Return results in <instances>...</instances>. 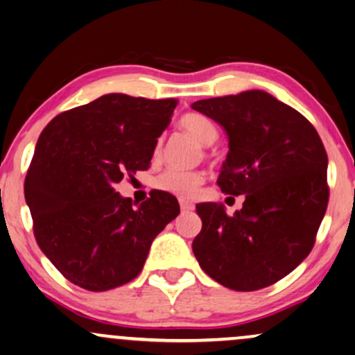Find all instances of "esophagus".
<instances>
[{"instance_id": "34e87169", "label": "esophagus", "mask_w": 355, "mask_h": 355, "mask_svg": "<svg viewBox=\"0 0 355 355\" xmlns=\"http://www.w3.org/2000/svg\"><path fill=\"white\" fill-rule=\"evenodd\" d=\"M180 207H182V211H183V212H188V211H193V209H195V205H193V202H190V201L180 200Z\"/></svg>"}]
</instances>
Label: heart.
Listing matches in <instances>:
<instances>
[{"instance_id":"b5f03b06","label":"heart","mask_w":355,"mask_h":355,"mask_svg":"<svg viewBox=\"0 0 355 355\" xmlns=\"http://www.w3.org/2000/svg\"><path fill=\"white\" fill-rule=\"evenodd\" d=\"M182 130L191 136L198 144L211 146L217 139V128L209 118L200 115V113H188L180 120ZM160 153V143L155 146V155ZM205 183V173L202 172H180V170H167L159 175L155 180V187L168 195L178 198H190L200 190Z\"/></svg>"}]
</instances>
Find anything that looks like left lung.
Here are the masks:
<instances>
[{"mask_svg": "<svg viewBox=\"0 0 355 355\" xmlns=\"http://www.w3.org/2000/svg\"><path fill=\"white\" fill-rule=\"evenodd\" d=\"M196 112L225 130L229 154L217 185L245 195L229 216L201 202L193 253L207 276L240 292L263 289L309 257L328 206V155L313 125L264 91L198 101Z\"/></svg>", "mask_w": 355, "mask_h": 355, "instance_id": "left-lung-1", "label": "left lung"}]
</instances>
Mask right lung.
I'll return each instance as SVG.
<instances>
[{
  "label": "right lung",
  "mask_w": 355,
  "mask_h": 355,
  "mask_svg": "<svg viewBox=\"0 0 355 355\" xmlns=\"http://www.w3.org/2000/svg\"><path fill=\"white\" fill-rule=\"evenodd\" d=\"M177 103L107 94L60 113L42 131L24 196L40 250L73 284L102 292L133 281L153 240L180 214L165 191L135 206L115 191L123 178L149 168Z\"/></svg>",
  "instance_id": "right-lung-1"
}]
</instances>
